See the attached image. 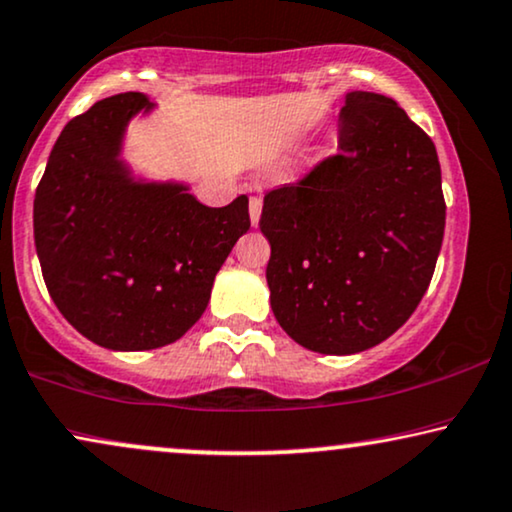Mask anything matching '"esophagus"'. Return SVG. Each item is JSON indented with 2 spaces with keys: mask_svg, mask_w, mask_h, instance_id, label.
I'll use <instances>...</instances> for the list:
<instances>
[{
  "mask_svg": "<svg viewBox=\"0 0 512 512\" xmlns=\"http://www.w3.org/2000/svg\"><path fill=\"white\" fill-rule=\"evenodd\" d=\"M261 211H263V199L261 197H249V216H251V225H258L261 221Z\"/></svg>",
  "mask_w": 512,
  "mask_h": 512,
  "instance_id": "1",
  "label": "esophagus"
}]
</instances>
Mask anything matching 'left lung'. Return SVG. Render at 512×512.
<instances>
[{
    "label": "left lung",
    "instance_id": "left-lung-1",
    "mask_svg": "<svg viewBox=\"0 0 512 512\" xmlns=\"http://www.w3.org/2000/svg\"><path fill=\"white\" fill-rule=\"evenodd\" d=\"M338 155L263 199L280 327L322 355L374 348L409 320L444 237L435 143L393 98L350 91Z\"/></svg>",
    "mask_w": 512,
    "mask_h": 512
}]
</instances>
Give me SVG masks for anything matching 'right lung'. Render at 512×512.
I'll use <instances>...</instances> for the list:
<instances>
[{"mask_svg": "<svg viewBox=\"0 0 512 512\" xmlns=\"http://www.w3.org/2000/svg\"><path fill=\"white\" fill-rule=\"evenodd\" d=\"M155 108L129 91L70 119L35 192V247L46 289L79 334L108 350L181 338L216 272L249 230V199L197 202L185 183L134 178L122 157L131 117Z\"/></svg>", "mask_w": 512, "mask_h": 512, "instance_id": "right-lung-1", "label": "right lung"}]
</instances>
